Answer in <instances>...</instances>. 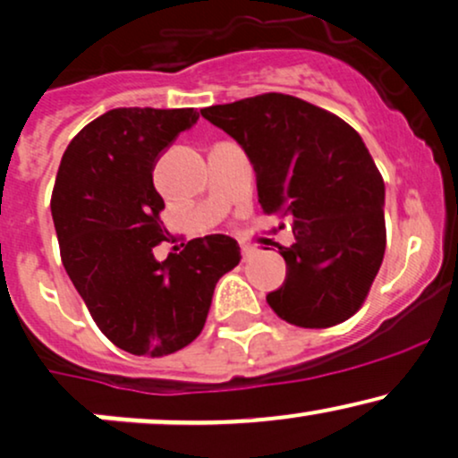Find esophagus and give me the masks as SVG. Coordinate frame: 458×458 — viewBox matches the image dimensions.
<instances>
[{
	"label": "esophagus",
	"instance_id": "34e87169",
	"mask_svg": "<svg viewBox=\"0 0 458 458\" xmlns=\"http://www.w3.org/2000/svg\"><path fill=\"white\" fill-rule=\"evenodd\" d=\"M257 248L255 246H248V244H242V257L244 259H250L252 255H255Z\"/></svg>",
	"mask_w": 458,
	"mask_h": 458
}]
</instances>
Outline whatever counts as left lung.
Instances as JSON below:
<instances>
[{
	"label": "left lung",
	"instance_id": "8db88e82",
	"mask_svg": "<svg viewBox=\"0 0 458 458\" xmlns=\"http://www.w3.org/2000/svg\"><path fill=\"white\" fill-rule=\"evenodd\" d=\"M244 148L265 214L289 218L286 280L267 303L286 323L327 329L363 306L386 246L385 180L348 123L282 93L203 108Z\"/></svg>",
	"mask_w": 458,
	"mask_h": 458
}]
</instances>
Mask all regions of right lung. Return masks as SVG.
<instances>
[{
    "instance_id": "add662e5",
    "label": "right lung",
    "mask_w": 458,
    "mask_h": 458,
    "mask_svg": "<svg viewBox=\"0 0 458 458\" xmlns=\"http://www.w3.org/2000/svg\"><path fill=\"white\" fill-rule=\"evenodd\" d=\"M197 118L193 108L108 110L81 129L56 172L50 210L65 272L101 333L138 357L189 346L218 278L242 259L238 242L220 233L165 261L152 252L167 240L152 169Z\"/></svg>"
}]
</instances>
